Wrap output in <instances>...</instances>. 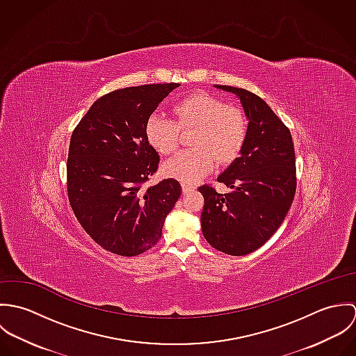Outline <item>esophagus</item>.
I'll return each mask as SVG.
<instances>
[{"label":"esophagus","instance_id":"1","mask_svg":"<svg viewBox=\"0 0 356 356\" xmlns=\"http://www.w3.org/2000/svg\"><path fill=\"white\" fill-rule=\"evenodd\" d=\"M192 191H195V186H192V185H189V184H182V192H184V193H189V192H192Z\"/></svg>","mask_w":356,"mask_h":356}]
</instances>
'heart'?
Wrapping results in <instances>:
<instances>
[{"label":"heart","mask_w":356,"mask_h":356,"mask_svg":"<svg viewBox=\"0 0 356 356\" xmlns=\"http://www.w3.org/2000/svg\"><path fill=\"white\" fill-rule=\"evenodd\" d=\"M177 122L163 113H153L145 134L160 154L174 152L181 129L196 127L193 151H182L163 164V172L184 182H193L208 174L216 160L233 161L247 138V120L241 111L203 92L193 93L174 105Z\"/></svg>","instance_id":"heart-1"}]
</instances>
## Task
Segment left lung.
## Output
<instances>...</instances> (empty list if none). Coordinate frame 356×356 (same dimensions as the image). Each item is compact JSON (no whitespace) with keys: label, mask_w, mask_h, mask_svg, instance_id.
Listing matches in <instances>:
<instances>
[{"label":"left lung","mask_w":356,"mask_h":356,"mask_svg":"<svg viewBox=\"0 0 356 356\" xmlns=\"http://www.w3.org/2000/svg\"><path fill=\"white\" fill-rule=\"evenodd\" d=\"M240 100L248 119L240 157L218 177L230 192L208 185L203 195L204 238L223 254L243 256L260 248L284 222L296 192V163L291 131L259 96L213 85Z\"/></svg>","instance_id":"left-lung-1"}]
</instances>
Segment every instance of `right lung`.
I'll return each instance as SVG.
<instances>
[{"instance_id": "right-lung-1", "label": "right lung", "mask_w": 356, "mask_h": 356, "mask_svg": "<svg viewBox=\"0 0 356 356\" xmlns=\"http://www.w3.org/2000/svg\"><path fill=\"white\" fill-rule=\"evenodd\" d=\"M178 86L159 83L111 92L90 106L71 136L70 204L86 233L112 254L137 256L152 248L181 196L174 178L143 189L159 164V153L145 134L147 122Z\"/></svg>"}]
</instances>
